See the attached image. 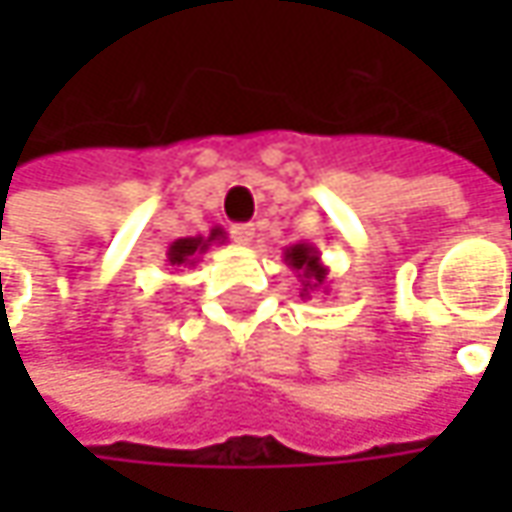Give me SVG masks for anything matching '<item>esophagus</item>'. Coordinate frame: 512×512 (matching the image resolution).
<instances>
[{"instance_id": "obj_1", "label": "esophagus", "mask_w": 512, "mask_h": 512, "mask_svg": "<svg viewBox=\"0 0 512 512\" xmlns=\"http://www.w3.org/2000/svg\"><path fill=\"white\" fill-rule=\"evenodd\" d=\"M230 236H233V242H236V245H250V242H253V236H256V227L233 225L230 227Z\"/></svg>"}]
</instances>
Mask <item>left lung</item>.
<instances>
[{"mask_svg": "<svg viewBox=\"0 0 512 512\" xmlns=\"http://www.w3.org/2000/svg\"><path fill=\"white\" fill-rule=\"evenodd\" d=\"M285 265L296 270V279L302 282V296L310 299V293H327L330 290V267L322 262L319 247L299 242L285 247Z\"/></svg>", "mask_w": 512, "mask_h": 512, "instance_id": "8db88e82", "label": "left lung"}]
</instances>
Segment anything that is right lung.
<instances>
[{"label":"right lung","instance_id":"obj_1","mask_svg":"<svg viewBox=\"0 0 512 512\" xmlns=\"http://www.w3.org/2000/svg\"><path fill=\"white\" fill-rule=\"evenodd\" d=\"M225 230L222 227H213L207 236H185V239H176L168 247V265L173 267H193L207 250L213 245H222L225 242Z\"/></svg>","mask_w":512,"mask_h":512}]
</instances>
